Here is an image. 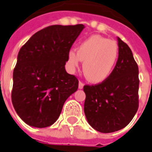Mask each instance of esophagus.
<instances>
[{
  "label": "esophagus",
  "instance_id": "esophagus-1",
  "mask_svg": "<svg viewBox=\"0 0 152 152\" xmlns=\"http://www.w3.org/2000/svg\"><path fill=\"white\" fill-rule=\"evenodd\" d=\"M83 86H84V84H83L82 82L80 81V82H79V89H82V88H83Z\"/></svg>",
  "mask_w": 152,
  "mask_h": 152
}]
</instances>
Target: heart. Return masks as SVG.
Masks as SVG:
<instances>
[{
  "mask_svg": "<svg viewBox=\"0 0 152 152\" xmlns=\"http://www.w3.org/2000/svg\"><path fill=\"white\" fill-rule=\"evenodd\" d=\"M118 46L115 42L101 35H92L81 42L77 52H69V69L75 70L83 61V72L90 82L99 83L109 78L115 68Z\"/></svg>",
  "mask_w": 152,
  "mask_h": 152,
  "instance_id": "1",
  "label": "heart"
}]
</instances>
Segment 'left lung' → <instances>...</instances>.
<instances>
[{
	"instance_id": "left-lung-1",
	"label": "left lung",
	"mask_w": 152,
	"mask_h": 152,
	"mask_svg": "<svg viewBox=\"0 0 152 152\" xmlns=\"http://www.w3.org/2000/svg\"><path fill=\"white\" fill-rule=\"evenodd\" d=\"M118 58L113 72L97 85H85L84 113L100 132H113L132 121L139 106V71L132 50L118 37Z\"/></svg>"
}]
</instances>
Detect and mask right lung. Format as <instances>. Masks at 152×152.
<instances>
[{"instance_id": "1", "label": "right lung", "mask_w": 152, "mask_h": 152, "mask_svg": "<svg viewBox=\"0 0 152 152\" xmlns=\"http://www.w3.org/2000/svg\"><path fill=\"white\" fill-rule=\"evenodd\" d=\"M84 28L53 25L36 32L21 47L13 71L12 102L30 126L46 128L58 119L78 80L64 65L72 44Z\"/></svg>"}]
</instances>
